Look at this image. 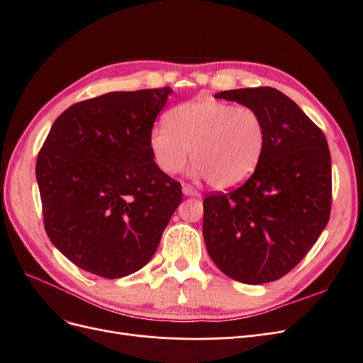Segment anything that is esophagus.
<instances>
[{
	"label": "esophagus",
	"mask_w": 363,
	"mask_h": 363,
	"mask_svg": "<svg viewBox=\"0 0 363 363\" xmlns=\"http://www.w3.org/2000/svg\"><path fill=\"white\" fill-rule=\"evenodd\" d=\"M183 194L188 195V196H199L200 195V192L196 191L194 186H191V184H183Z\"/></svg>",
	"instance_id": "obj_1"
}]
</instances>
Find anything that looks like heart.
<instances>
[{
    "label": "heart",
    "instance_id": "heart-1",
    "mask_svg": "<svg viewBox=\"0 0 363 363\" xmlns=\"http://www.w3.org/2000/svg\"><path fill=\"white\" fill-rule=\"evenodd\" d=\"M167 124L151 128L148 144L160 171L177 174L191 150L196 174L216 189H232L248 180L265 148V123L247 106L199 98L172 107Z\"/></svg>",
    "mask_w": 363,
    "mask_h": 363
}]
</instances>
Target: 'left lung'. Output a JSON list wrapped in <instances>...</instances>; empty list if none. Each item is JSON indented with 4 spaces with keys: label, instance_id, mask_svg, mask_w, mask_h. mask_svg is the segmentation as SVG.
Returning a JSON list of instances; mask_svg holds the SVG:
<instances>
[{
    "label": "left lung",
    "instance_id": "left-lung-1",
    "mask_svg": "<svg viewBox=\"0 0 363 363\" xmlns=\"http://www.w3.org/2000/svg\"><path fill=\"white\" fill-rule=\"evenodd\" d=\"M216 98L252 107L265 123L259 167L239 188L207 195L203 236L225 276L247 284L292 271L332 211V160L323 130L274 87L224 91Z\"/></svg>",
    "mask_w": 363,
    "mask_h": 363
}]
</instances>
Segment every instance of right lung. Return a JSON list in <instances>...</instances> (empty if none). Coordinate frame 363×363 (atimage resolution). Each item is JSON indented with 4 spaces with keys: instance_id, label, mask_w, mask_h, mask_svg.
<instances>
[{
    "instance_id": "1",
    "label": "right lung",
    "mask_w": 363,
    "mask_h": 363,
    "mask_svg": "<svg viewBox=\"0 0 363 363\" xmlns=\"http://www.w3.org/2000/svg\"><path fill=\"white\" fill-rule=\"evenodd\" d=\"M171 87L108 92L68 107L36 162L43 225L65 257L104 279L145 267L182 203L148 138Z\"/></svg>"
}]
</instances>
